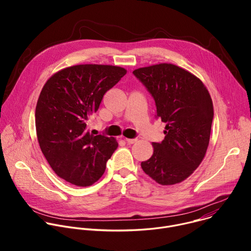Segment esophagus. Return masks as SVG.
<instances>
[{"label": "esophagus", "instance_id": "1", "mask_svg": "<svg viewBox=\"0 0 251 251\" xmlns=\"http://www.w3.org/2000/svg\"><path fill=\"white\" fill-rule=\"evenodd\" d=\"M125 140H126V142L128 143V144H134V143H136V142H137V138H134V139L126 138Z\"/></svg>", "mask_w": 251, "mask_h": 251}]
</instances>
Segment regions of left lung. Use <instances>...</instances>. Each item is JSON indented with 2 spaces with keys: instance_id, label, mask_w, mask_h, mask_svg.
I'll list each match as a JSON object with an SVG mask.
<instances>
[{
  "instance_id": "left-lung-1",
  "label": "left lung",
  "mask_w": 251,
  "mask_h": 251,
  "mask_svg": "<svg viewBox=\"0 0 251 251\" xmlns=\"http://www.w3.org/2000/svg\"><path fill=\"white\" fill-rule=\"evenodd\" d=\"M133 75L152 95L156 116L166 123L165 139L153 143L152 157L141 167L158 184L181 183L205 155L213 119L210 95L197 76L171 63L138 68Z\"/></svg>"
}]
</instances>
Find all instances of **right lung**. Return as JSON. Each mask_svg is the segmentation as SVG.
Listing matches in <instances>:
<instances>
[{"label":"right lung","instance_id":"obj_1","mask_svg":"<svg viewBox=\"0 0 251 251\" xmlns=\"http://www.w3.org/2000/svg\"><path fill=\"white\" fill-rule=\"evenodd\" d=\"M126 73L119 66L79 64L58 71L45 84L35 108L37 136L51 169L66 182L87 187L104 174L118 143L93 135L87 123Z\"/></svg>","mask_w":251,"mask_h":251}]
</instances>
